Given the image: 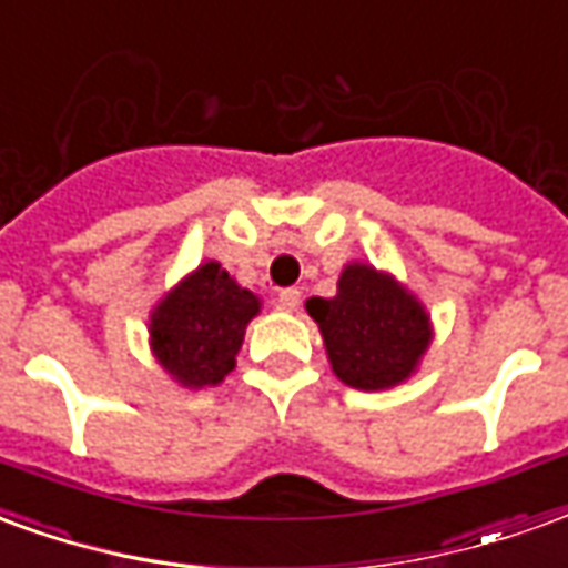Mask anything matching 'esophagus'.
I'll list each match as a JSON object with an SVG mask.
<instances>
[{
	"label": "esophagus",
	"mask_w": 568,
	"mask_h": 568,
	"mask_svg": "<svg viewBox=\"0 0 568 568\" xmlns=\"http://www.w3.org/2000/svg\"><path fill=\"white\" fill-rule=\"evenodd\" d=\"M273 301H276V307L280 310L292 313V310H297V304H301V292H297V288H280Z\"/></svg>",
	"instance_id": "obj_1"
}]
</instances>
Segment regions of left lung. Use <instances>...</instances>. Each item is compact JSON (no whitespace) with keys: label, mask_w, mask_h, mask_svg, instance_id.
Returning <instances> with one entry per match:
<instances>
[{"label":"left lung","mask_w":568,"mask_h":568,"mask_svg":"<svg viewBox=\"0 0 568 568\" xmlns=\"http://www.w3.org/2000/svg\"><path fill=\"white\" fill-rule=\"evenodd\" d=\"M332 371L353 389L381 393L405 383L432 344V322L417 295L389 273L353 261L334 297H310Z\"/></svg>","instance_id":"8db88e82"}]
</instances>
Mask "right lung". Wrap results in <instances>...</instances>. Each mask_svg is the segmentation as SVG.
<instances>
[{"mask_svg": "<svg viewBox=\"0 0 568 568\" xmlns=\"http://www.w3.org/2000/svg\"><path fill=\"white\" fill-rule=\"evenodd\" d=\"M258 310V295L236 285L219 261H206L151 310V353L185 389L215 386L234 371L246 325Z\"/></svg>", "mask_w": 568, "mask_h": 568, "instance_id": "right-lung-1", "label": "right lung"}]
</instances>
